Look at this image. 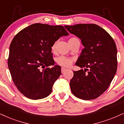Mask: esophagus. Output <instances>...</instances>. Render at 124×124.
Segmentation results:
<instances>
[{
  "instance_id": "obj_1",
  "label": "esophagus",
  "mask_w": 124,
  "mask_h": 124,
  "mask_svg": "<svg viewBox=\"0 0 124 124\" xmlns=\"http://www.w3.org/2000/svg\"><path fill=\"white\" fill-rule=\"evenodd\" d=\"M66 70H67V69L65 68V67H62V68H61V72H62V73H63L64 72L66 71Z\"/></svg>"
}]
</instances>
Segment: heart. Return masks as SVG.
<instances>
[{
	"instance_id": "b5f03b06",
	"label": "heart",
	"mask_w": 124,
	"mask_h": 124,
	"mask_svg": "<svg viewBox=\"0 0 124 124\" xmlns=\"http://www.w3.org/2000/svg\"><path fill=\"white\" fill-rule=\"evenodd\" d=\"M77 40H78V39L77 38L73 37L70 39L69 40V42H71ZM56 46H57V42H54V43L53 44L52 47H51L53 51L55 50ZM73 61L74 59L73 58H67L63 57V56H61V57H59L57 59V63H58V65H60L61 66L69 67L71 65L72 63L73 62Z\"/></svg>"
}]
</instances>
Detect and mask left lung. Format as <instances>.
<instances>
[{"label": "left lung", "mask_w": 124, "mask_h": 124, "mask_svg": "<svg viewBox=\"0 0 124 124\" xmlns=\"http://www.w3.org/2000/svg\"><path fill=\"white\" fill-rule=\"evenodd\" d=\"M81 40L84 48L76 65L85 70L73 71L70 82L75 96L84 100L97 98L110 85L117 68V48L113 39L95 24L65 26Z\"/></svg>", "instance_id": "8db88e82"}]
</instances>
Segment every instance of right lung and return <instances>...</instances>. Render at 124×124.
<instances>
[{
    "label": "right lung",
    "mask_w": 124,
    "mask_h": 124,
    "mask_svg": "<svg viewBox=\"0 0 124 124\" xmlns=\"http://www.w3.org/2000/svg\"><path fill=\"white\" fill-rule=\"evenodd\" d=\"M69 35L62 26L35 23L14 37L10 46L8 66L18 90L31 100L50 94L61 67L54 65L51 47L62 36ZM50 65L53 67L50 68Z\"/></svg>",
    "instance_id": "1"
}]
</instances>
